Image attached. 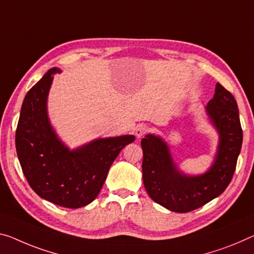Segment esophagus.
<instances>
[{"label": "esophagus", "instance_id": "obj_1", "mask_svg": "<svg viewBox=\"0 0 254 254\" xmlns=\"http://www.w3.org/2000/svg\"><path fill=\"white\" fill-rule=\"evenodd\" d=\"M147 130H149V127L145 126V125H138V126H136L135 128V134L137 137H142Z\"/></svg>", "mask_w": 254, "mask_h": 254}]
</instances>
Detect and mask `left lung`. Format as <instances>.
Wrapping results in <instances>:
<instances>
[{"mask_svg":"<svg viewBox=\"0 0 254 254\" xmlns=\"http://www.w3.org/2000/svg\"><path fill=\"white\" fill-rule=\"evenodd\" d=\"M205 111L219 135V142L213 163L204 174L192 176L183 173L171 157L167 142L160 136L147 134L140 140L146 192L152 200L170 211L190 212L219 196L235 171L243 142L236 101L218 83Z\"/></svg>","mask_w":254,"mask_h":254,"instance_id":"1","label":"left lung"}]
</instances>
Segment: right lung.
I'll return each mask as SVG.
<instances>
[{
    "label": "right lung",
    "mask_w": 254,
    "mask_h": 254,
    "mask_svg": "<svg viewBox=\"0 0 254 254\" xmlns=\"http://www.w3.org/2000/svg\"><path fill=\"white\" fill-rule=\"evenodd\" d=\"M57 72L61 70L50 69L26 94L15 149L23 175L38 196L77 209L95 200L112 162L135 136L96 138L70 150L53 129L48 115V96Z\"/></svg>",
    "instance_id": "obj_1"
}]
</instances>
